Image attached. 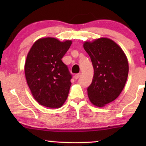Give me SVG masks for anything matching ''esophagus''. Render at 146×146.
I'll use <instances>...</instances> for the list:
<instances>
[{
	"mask_svg": "<svg viewBox=\"0 0 146 146\" xmlns=\"http://www.w3.org/2000/svg\"><path fill=\"white\" fill-rule=\"evenodd\" d=\"M80 75H81V73H77V74H75L74 75V78L75 79V80H77V79H78L79 78H80Z\"/></svg>",
	"mask_w": 146,
	"mask_h": 146,
	"instance_id": "obj_1",
	"label": "esophagus"
}]
</instances>
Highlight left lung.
<instances>
[{
	"instance_id": "1",
	"label": "left lung",
	"mask_w": 146,
	"mask_h": 146,
	"mask_svg": "<svg viewBox=\"0 0 146 146\" xmlns=\"http://www.w3.org/2000/svg\"><path fill=\"white\" fill-rule=\"evenodd\" d=\"M84 48L94 68L93 81L87 88L88 98L96 106H104L121 93L128 75V60L119 46L108 38L86 42Z\"/></svg>"
}]
</instances>
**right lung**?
<instances>
[{
  "instance_id": "1",
  "label": "right lung",
  "mask_w": 146,
  "mask_h": 146,
  "mask_svg": "<svg viewBox=\"0 0 146 146\" xmlns=\"http://www.w3.org/2000/svg\"><path fill=\"white\" fill-rule=\"evenodd\" d=\"M71 43L53 38H41L28 53L25 77L33 98L40 104L58 108L67 99L72 75L62 58Z\"/></svg>"
}]
</instances>
